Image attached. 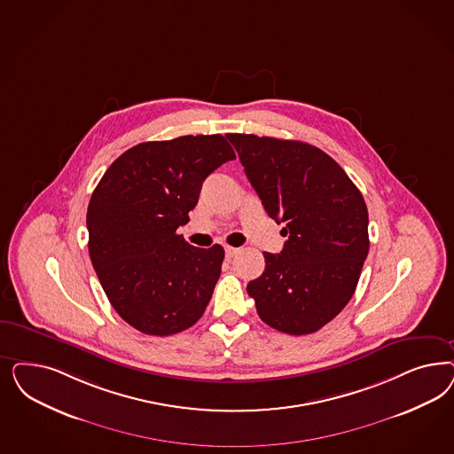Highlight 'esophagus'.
Here are the masks:
<instances>
[{
    "label": "esophagus",
    "mask_w": 454,
    "mask_h": 454,
    "mask_svg": "<svg viewBox=\"0 0 454 454\" xmlns=\"http://www.w3.org/2000/svg\"><path fill=\"white\" fill-rule=\"evenodd\" d=\"M239 254V249L237 247H231V246H225V255L229 257V259H232L234 255Z\"/></svg>",
    "instance_id": "esophagus-1"
}]
</instances>
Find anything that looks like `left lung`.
Returning a JSON list of instances; mask_svg holds the SVG:
<instances>
[{
    "label": "left lung",
    "instance_id": "8db88e82",
    "mask_svg": "<svg viewBox=\"0 0 454 454\" xmlns=\"http://www.w3.org/2000/svg\"><path fill=\"white\" fill-rule=\"evenodd\" d=\"M270 219L289 239L263 252L262 276L247 293L259 317L280 333L319 331L346 308L369 252L367 207L340 165L297 140L229 133Z\"/></svg>",
    "mask_w": 454,
    "mask_h": 454
}]
</instances>
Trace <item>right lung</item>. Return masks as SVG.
I'll return each mask as SVG.
<instances>
[{"label":"right lung","mask_w":454,"mask_h":454,"mask_svg":"<svg viewBox=\"0 0 454 454\" xmlns=\"http://www.w3.org/2000/svg\"><path fill=\"white\" fill-rule=\"evenodd\" d=\"M222 135L132 146L103 174L88 204V252L118 316L148 336H172L204 314L223 247H193L180 225L205 178L234 160Z\"/></svg>","instance_id":"add662e5"}]
</instances>
